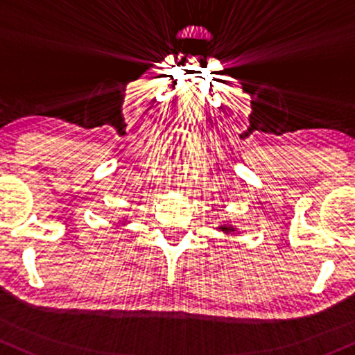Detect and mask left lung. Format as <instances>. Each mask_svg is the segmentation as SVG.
I'll use <instances>...</instances> for the list:
<instances>
[{
	"instance_id": "1",
	"label": "left lung",
	"mask_w": 355,
	"mask_h": 355,
	"mask_svg": "<svg viewBox=\"0 0 355 355\" xmlns=\"http://www.w3.org/2000/svg\"><path fill=\"white\" fill-rule=\"evenodd\" d=\"M216 228H218V232H223V234H227V235H237L239 234L237 227L232 223H228V222H222V225H218Z\"/></svg>"
}]
</instances>
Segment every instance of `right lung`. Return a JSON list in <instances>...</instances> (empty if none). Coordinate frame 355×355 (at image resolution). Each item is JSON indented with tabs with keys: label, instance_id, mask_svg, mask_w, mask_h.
Masks as SVG:
<instances>
[{
	"label": "right lung",
	"instance_id": "obj_1",
	"mask_svg": "<svg viewBox=\"0 0 355 355\" xmlns=\"http://www.w3.org/2000/svg\"><path fill=\"white\" fill-rule=\"evenodd\" d=\"M128 222H130V220H128V218H127V216H121V218H120V220H118V223H121V225H127ZM113 225H115V223H113Z\"/></svg>",
	"mask_w": 355,
	"mask_h": 355
}]
</instances>
